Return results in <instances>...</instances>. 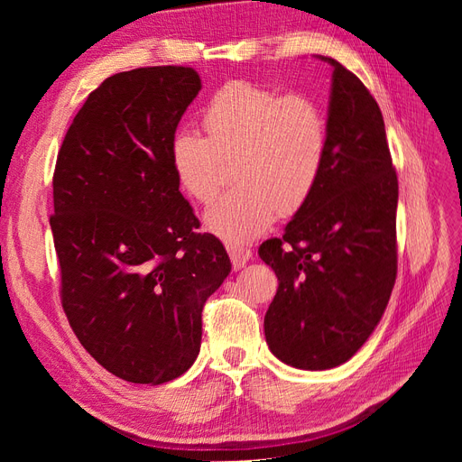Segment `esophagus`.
<instances>
[{
    "instance_id": "esophagus-1",
    "label": "esophagus",
    "mask_w": 462,
    "mask_h": 462,
    "mask_svg": "<svg viewBox=\"0 0 462 462\" xmlns=\"http://www.w3.org/2000/svg\"><path fill=\"white\" fill-rule=\"evenodd\" d=\"M227 253H229V258L233 262L235 270L245 268L246 262L253 258V253H250L246 246H241V245H227Z\"/></svg>"
}]
</instances>
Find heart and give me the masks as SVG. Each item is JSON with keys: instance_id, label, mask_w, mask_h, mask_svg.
Listing matches in <instances>:
<instances>
[{"instance_id": "obj_1", "label": "heart", "mask_w": 462, "mask_h": 462, "mask_svg": "<svg viewBox=\"0 0 462 462\" xmlns=\"http://www.w3.org/2000/svg\"><path fill=\"white\" fill-rule=\"evenodd\" d=\"M206 136L180 129L170 162L187 197L209 204L223 183V162L239 189L208 209L206 227L227 245H246L277 217L295 214L318 185L328 158V119L316 97L282 94L253 80H229L204 109Z\"/></svg>"}]
</instances>
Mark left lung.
<instances>
[{
	"label": "left lung",
	"mask_w": 462,
	"mask_h": 462,
	"mask_svg": "<svg viewBox=\"0 0 462 462\" xmlns=\"http://www.w3.org/2000/svg\"><path fill=\"white\" fill-rule=\"evenodd\" d=\"M319 60L333 67L324 171L282 239L258 250L279 282L265 343L300 370L351 358L380 324L397 277L399 183L380 106L339 61Z\"/></svg>",
	"instance_id": "left-lung-1"
}]
</instances>
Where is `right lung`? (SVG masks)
I'll return each instance as SVG.
<instances>
[{
	"label": "right lung",
	"mask_w": 462,
	"mask_h": 462,
	"mask_svg": "<svg viewBox=\"0 0 462 462\" xmlns=\"http://www.w3.org/2000/svg\"><path fill=\"white\" fill-rule=\"evenodd\" d=\"M202 82L192 67L106 79L69 127L50 226L61 302L107 372L160 385L197 360L202 309L231 272L226 248L183 199L170 143Z\"/></svg>",
	"instance_id": "add662e5"
}]
</instances>
